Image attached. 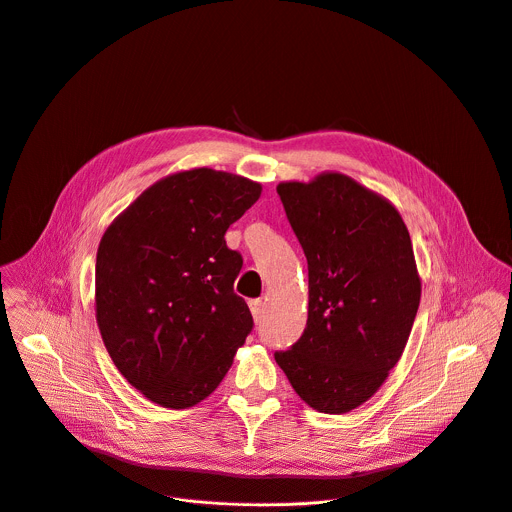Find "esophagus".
I'll return each mask as SVG.
<instances>
[{
    "instance_id": "1",
    "label": "esophagus",
    "mask_w": 512,
    "mask_h": 512,
    "mask_svg": "<svg viewBox=\"0 0 512 512\" xmlns=\"http://www.w3.org/2000/svg\"><path fill=\"white\" fill-rule=\"evenodd\" d=\"M249 308H251V314H253L255 322H259V320H261V316H263V308H265V302H263L261 298H257V300H251V302H249Z\"/></svg>"
}]
</instances>
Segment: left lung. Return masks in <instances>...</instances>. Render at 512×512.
<instances>
[{
  "mask_svg": "<svg viewBox=\"0 0 512 512\" xmlns=\"http://www.w3.org/2000/svg\"><path fill=\"white\" fill-rule=\"evenodd\" d=\"M308 259V322L275 362L320 413L371 399L407 344L421 298L409 231L385 198L344 174L277 186Z\"/></svg>",
  "mask_w": 512,
  "mask_h": 512,
  "instance_id": "1",
  "label": "left lung"
}]
</instances>
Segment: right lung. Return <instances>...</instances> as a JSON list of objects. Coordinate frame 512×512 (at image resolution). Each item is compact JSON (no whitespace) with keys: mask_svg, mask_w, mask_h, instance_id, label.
I'll list each match as a JSON object with an SVG mask.
<instances>
[{"mask_svg":"<svg viewBox=\"0 0 512 512\" xmlns=\"http://www.w3.org/2000/svg\"><path fill=\"white\" fill-rule=\"evenodd\" d=\"M261 196L208 168L145 190L105 231L95 267L97 324L119 373L150 401L186 409L208 397L253 330L225 233Z\"/></svg>","mask_w":512,"mask_h":512,"instance_id":"add662e5","label":"right lung"}]
</instances>
